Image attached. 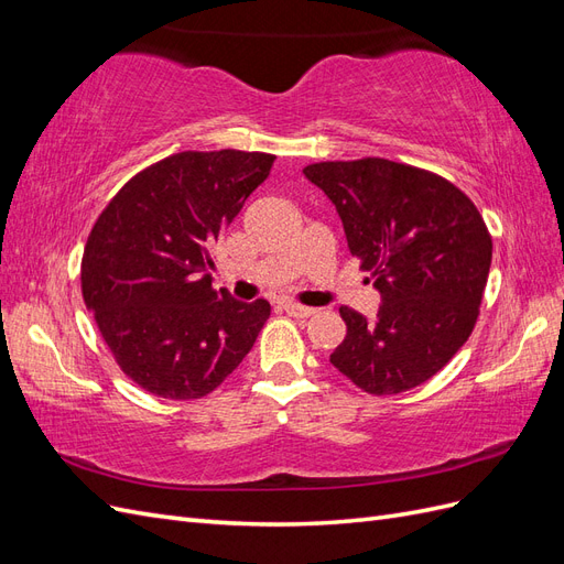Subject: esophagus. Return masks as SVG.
Masks as SVG:
<instances>
[{
    "instance_id": "1",
    "label": "esophagus",
    "mask_w": 564,
    "mask_h": 564,
    "mask_svg": "<svg viewBox=\"0 0 564 564\" xmlns=\"http://www.w3.org/2000/svg\"><path fill=\"white\" fill-rule=\"evenodd\" d=\"M282 308H284L289 315H292V317H311V315H315V308H308V305L292 303V301L282 303Z\"/></svg>"
}]
</instances>
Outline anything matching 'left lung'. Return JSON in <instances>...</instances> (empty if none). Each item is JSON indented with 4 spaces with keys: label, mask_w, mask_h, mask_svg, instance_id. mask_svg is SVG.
<instances>
[{
    "label": "left lung",
    "mask_w": 564,
    "mask_h": 564,
    "mask_svg": "<svg viewBox=\"0 0 564 564\" xmlns=\"http://www.w3.org/2000/svg\"><path fill=\"white\" fill-rule=\"evenodd\" d=\"M305 178L344 220L348 249L381 292L377 319L344 305L329 362L369 395H398L445 367L480 315L491 235L454 183L381 158L317 162Z\"/></svg>",
    "instance_id": "left-lung-1"
}]
</instances>
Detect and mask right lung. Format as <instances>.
Returning a JSON list of instances; mask_svg holds the SVG:
<instances>
[{
    "mask_svg": "<svg viewBox=\"0 0 564 564\" xmlns=\"http://www.w3.org/2000/svg\"><path fill=\"white\" fill-rule=\"evenodd\" d=\"M275 162L268 152L185 150L129 178L82 256V296L115 362L164 400H199L256 344L270 303L212 286V249Z\"/></svg>",
    "mask_w": 564,
    "mask_h": 564,
    "instance_id": "right-lung-1",
    "label": "right lung"
}]
</instances>
